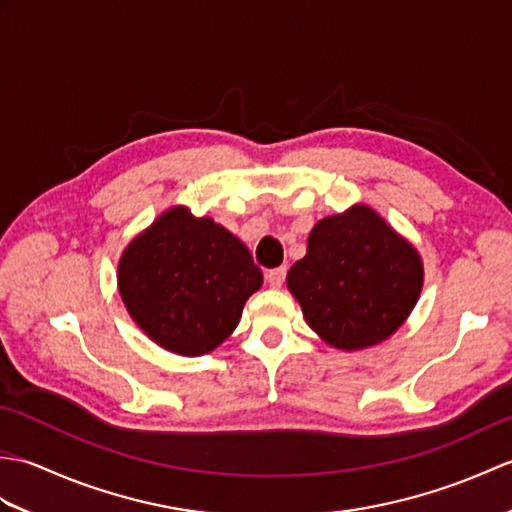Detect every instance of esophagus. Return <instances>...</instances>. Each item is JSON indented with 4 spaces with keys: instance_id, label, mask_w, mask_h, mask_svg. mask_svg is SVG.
<instances>
[{
    "instance_id": "1",
    "label": "esophagus",
    "mask_w": 512,
    "mask_h": 512,
    "mask_svg": "<svg viewBox=\"0 0 512 512\" xmlns=\"http://www.w3.org/2000/svg\"><path fill=\"white\" fill-rule=\"evenodd\" d=\"M284 279H286V266L273 268V270H268V273H266V281H268L270 288H281Z\"/></svg>"
}]
</instances>
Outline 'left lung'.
I'll use <instances>...</instances> for the list:
<instances>
[{
  "instance_id": "1",
  "label": "left lung",
  "mask_w": 512,
  "mask_h": 512,
  "mask_svg": "<svg viewBox=\"0 0 512 512\" xmlns=\"http://www.w3.org/2000/svg\"><path fill=\"white\" fill-rule=\"evenodd\" d=\"M288 290L319 339L356 352L387 341L416 308L424 284L418 248L372 206L323 217L306 257L292 264Z\"/></svg>"
}]
</instances>
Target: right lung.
I'll return each mask as SVG.
<instances>
[{"label": "right lung", "mask_w": 512, "mask_h": 512, "mask_svg": "<svg viewBox=\"0 0 512 512\" xmlns=\"http://www.w3.org/2000/svg\"><path fill=\"white\" fill-rule=\"evenodd\" d=\"M116 279L138 328L180 356L222 345L248 297L264 284L242 239L182 204L160 213L125 246Z\"/></svg>", "instance_id": "add662e5"}]
</instances>
